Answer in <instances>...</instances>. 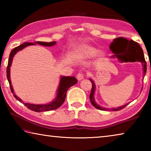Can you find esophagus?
Instances as JSON below:
<instances>
[{
	"instance_id": "obj_1",
	"label": "esophagus",
	"mask_w": 151,
	"mask_h": 151,
	"mask_svg": "<svg viewBox=\"0 0 151 151\" xmlns=\"http://www.w3.org/2000/svg\"><path fill=\"white\" fill-rule=\"evenodd\" d=\"M84 77H85V75L83 73H79L77 74V79L78 81L83 80Z\"/></svg>"
}]
</instances>
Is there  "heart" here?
Returning a JSON list of instances; mask_svg holds the SVG:
<instances>
[{
    "mask_svg": "<svg viewBox=\"0 0 151 151\" xmlns=\"http://www.w3.org/2000/svg\"><path fill=\"white\" fill-rule=\"evenodd\" d=\"M78 53H79L81 55L85 57H93L95 56L97 53H98V50L96 48L90 47V46L87 45H81L77 50ZM99 56L101 57L102 55L99 54Z\"/></svg>",
    "mask_w": 151,
    "mask_h": 151,
    "instance_id": "1",
    "label": "heart"
}]
</instances>
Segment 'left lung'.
<instances>
[{
    "instance_id": "8db88e82",
    "label": "left lung",
    "mask_w": 151,
    "mask_h": 151,
    "mask_svg": "<svg viewBox=\"0 0 151 151\" xmlns=\"http://www.w3.org/2000/svg\"><path fill=\"white\" fill-rule=\"evenodd\" d=\"M110 49L114 53V55L111 57L112 58L116 57L120 60H124V61H126V60H125L126 59V57H128L130 59L132 60V61H139V62L142 63L143 74H144V75H146L147 63L145 59L143 50L139 43L132 40H129L124 39V38L119 37L114 39L113 42L111 43V46H110ZM89 80L92 83V90L90 94V101L91 104L97 109L102 110V111H104H104H106V110H110L102 108V107L99 106L96 103L94 98V91H95V85H94L93 81L91 78L89 79ZM128 104H125V105H123L122 106L118 107V108L112 109L111 110L114 111H120V110L124 108Z\"/></svg>"
}]
</instances>
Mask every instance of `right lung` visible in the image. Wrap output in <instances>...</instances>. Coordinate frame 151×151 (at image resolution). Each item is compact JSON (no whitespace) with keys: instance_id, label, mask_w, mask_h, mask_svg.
<instances>
[{"instance_id":"add662e5","label":"right lung","mask_w":151,"mask_h":151,"mask_svg":"<svg viewBox=\"0 0 151 151\" xmlns=\"http://www.w3.org/2000/svg\"><path fill=\"white\" fill-rule=\"evenodd\" d=\"M35 43L39 44L40 45L45 46V47H50V46L55 45L57 42L52 41L50 42H41V41H37L35 42ZM35 43L32 42H24L22 45H19V47H15L13 50H11V54L9 55V62H8V66L6 68V77L8 79V81L10 85V88H11L12 93L13 94L14 96L17 100L19 101L20 103H23L28 109H29L31 111H35V112H44V111H52V110L57 109L62 105L64 102H65L66 95V92L67 90L71 86L75 85V84L77 83L78 81L75 77L74 76H61L59 86H58V90H57V96L54 101L51 103L46 104H29V103H24L21 99L19 98L16 94L14 93V90L12 88L11 85V81L10 79V67H11L12 59L14 55L18 52V51L21 50L23 49L24 48L27 47V46L30 45H35Z\"/></svg>"}]
</instances>
